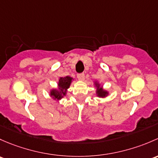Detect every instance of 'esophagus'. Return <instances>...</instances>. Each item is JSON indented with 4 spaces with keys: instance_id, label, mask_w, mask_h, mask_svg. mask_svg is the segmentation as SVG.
I'll return each mask as SVG.
<instances>
[{
    "instance_id": "34e87169",
    "label": "esophagus",
    "mask_w": 158,
    "mask_h": 158,
    "mask_svg": "<svg viewBox=\"0 0 158 158\" xmlns=\"http://www.w3.org/2000/svg\"><path fill=\"white\" fill-rule=\"evenodd\" d=\"M77 78L79 80H84V73H78V74H77Z\"/></svg>"
}]
</instances>
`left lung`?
Masks as SVG:
<instances>
[{
	"mask_svg": "<svg viewBox=\"0 0 158 158\" xmlns=\"http://www.w3.org/2000/svg\"><path fill=\"white\" fill-rule=\"evenodd\" d=\"M97 94H98L99 97H105V96L107 94V92H106V91L103 90V89H102V88H99V86H98V88H97Z\"/></svg>",
	"mask_w": 158,
	"mask_h": 158,
	"instance_id": "1",
	"label": "left lung"
}]
</instances>
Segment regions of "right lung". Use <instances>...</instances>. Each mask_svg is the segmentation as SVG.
<instances>
[{
  "mask_svg": "<svg viewBox=\"0 0 158 158\" xmlns=\"http://www.w3.org/2000/svg\"><path fill=\"white\" fill-rule=\"evenodd\" d=\"M72 78L71 77H60L59 82H58V90H52L51 91V96L54 97L55 99H59L62 98L63 96L65 95L67 89L69 87L70 84H71Z\"/></svg>",
  "mask_w": 158,
  "mask_h": 158,
  "instance_id": "obj_1",
  "label": "right lung"
}]
</instances>
